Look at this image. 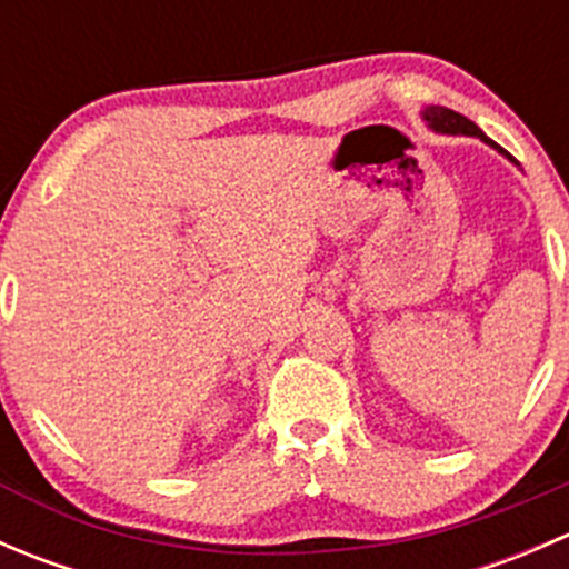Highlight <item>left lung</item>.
<instances>
[{"mask_svg":"<svg viewBox=\"0 0 569 569\" xmlns=\"http://www.w3.org/2000/svg\"><path fill=\"white\" fill-rule=\"evenodd\" d=\"M421 118H423V123H427L429 129L435 131V134H449V137H479V140L485 142V146L496 148V151H498V153H503V157H507L509 162H515V159L509 157V153L503 151L501 146H496V142H492L490 137H487L485 131H481L479 126L473 123V120H468V118H465V114L455 112V109L429 104L427 109H421ZM515 164H518V162H515Z\"/></svg>","mask_w":569,"mask_h":569,"instance_id":"obj_1","label":"left lung"}]
</instances>
